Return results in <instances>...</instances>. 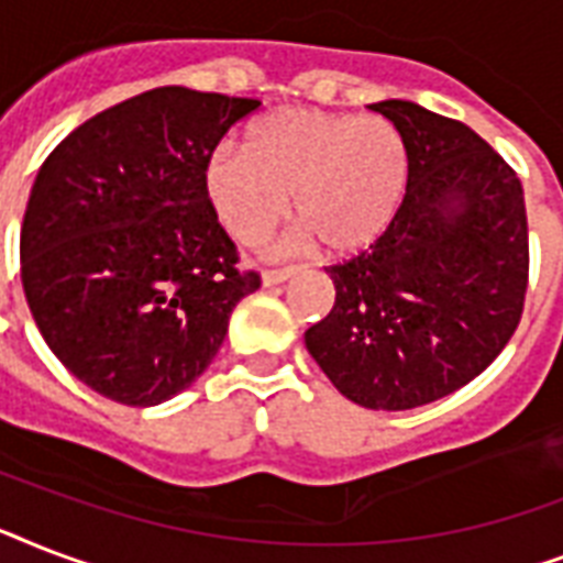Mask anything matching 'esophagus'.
Here are the masks:
<instances>
[{"label": "esophagus", "mask_w": 563, "mask_h": 563, "mask_svg": "<svg viewBox=\"0 0 563 563\" xmlns=\"http://www.w3.org/2000/svg\"><path fill=\"white\" fill-rule=\"evenodd\" d=\"M291 274H295V268H265L263 286H277V283H286Z\"/></svg>", "instance_id": "obj_1"}]
</instances>
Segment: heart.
Returning <instances> with one entry per match:
<instances>
[{
  "label": "heart",
  "instance_id": "b5f03b06",
  "mask_svg": "<svg viewBox=\"0 0 563 563\" xmlns=\"http://www.w3.org/2000/svg\"><path fill=\"white\" fill-rule=\"evenodd\" d=\"M409 172V140L391 119L289 108L247 128L245 152L212 154L203 192L242 245H260L295 195L303 233L327 254H353L391 224Z\"/></svg>",
  "mask_w": 563,
  "mask_h": 563
}]
</instances>
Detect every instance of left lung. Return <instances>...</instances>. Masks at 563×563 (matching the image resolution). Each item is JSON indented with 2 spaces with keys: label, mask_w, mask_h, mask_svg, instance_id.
I'll return each mask as SVG.
<instances>
[{
  "label": "left lung",
  "mask_w": 563,
  "mask_h": 563,
  "mask_svg": "<svg viewBox=\"0 0 563 563\" xmlns=\"http://www.w3.org/2000/svg\"><path fill=\"white\" fill-rule=\"evenodd\" d=\"M371 108L409 140V187L368 251L327 268L335 303L303 339L347 400L402 411L471 383L515 335L529 228L517 172L476 131L415 101Z\"/></svg>",
  "instance_id": "left-lung-1"
}]
</instances>
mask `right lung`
Here are the masks:
<instances>
[{
    "label": "right lung",
    "mask_w": 563,
    "mask_h": 563,
    "mask_svg": "<svg viewBox=\"0 0 563 563\" xmlns=\"http://www.w3.org/2000/svg\"><path fill=\"white\" fill-rule=\"evenodd\" d=\"M256 99L157 87L101 110L40 166L22 289L48 351L92 391L157 406L198 379L260 289L203 192V166Z\"/></svg>",
    "instance_id": "obj_1"
}]
</instances>
